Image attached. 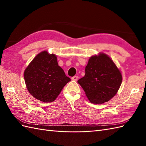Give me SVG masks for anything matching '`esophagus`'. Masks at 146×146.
I'll list each match as a JSON object with an SVG mask.
<instances>
[{
    "instance_id": "esophagus-1",
    "label": "esophagus",
    "mask_w": 146,
    "mask_h": 146,
    "mask_svg": "<svg viewBox=\"0 0 146 146\" xmlns=\"http://www.w3.org/2000/svg\"><path fill=\"white\" fill-rule=\"evenodd\" d=\"M71 80H73V81H77V80H78V76H74L73 77L71 78Z\"/></svg>"
}]
</instances>
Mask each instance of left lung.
<instances>
[{
	"instance_id": "8db88e82",
	"label": "left lung",
	"mask_w": 146,
	"mask_h": 146,
	"mask_svg": "<svg viewBox=\"0 0 146 146\" xmlns=\"http://www.w3.org/2000/svg\"><path fill=\"white\" fill-rule=\"evenodd\" d=\"M122 82V74L113 60L100 52L89 58L85 75L78 83L91 103L102 104L116 95Z\"/></svg>"
}]
</instances>
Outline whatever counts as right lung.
Instances as JSON below:
<instances>
[{
	"mask_svg": "<svg viewBox=\"0 0 146 146\" xmlns=\"http://www.w3.org/2000/svg\"><path fill=\"white\" fill-rule=\"evenodd\" d=\"M24 78L30 94L46 103L54 101L71 80L58 65L56 56L47 51L36 56L24 70Z\"/></svg>",
	"mask_w": 146,
	"mask_h": 146,
	"instance_id": "add662e5",
	"label": "right lung"
}]
</instances>
